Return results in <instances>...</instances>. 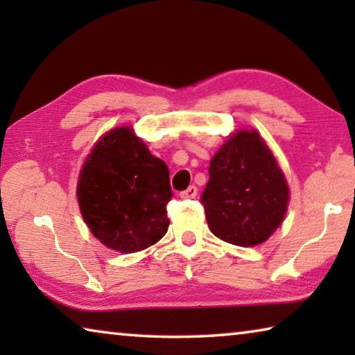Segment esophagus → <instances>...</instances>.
Returning <instances> with one entry per match:
<instances>
[{"label": "esophagus", "instance_id": "1", "mask_svg": "<svg viewBox=\"0 0 355 355\" xmlns=\"http://www.w3.org/2000/svg\"><path fill=\"white\" fill-rule=\"evenodd\" d=\"M196 196H197V188H196V186H189L188 189H184V191L180 192V197H182V199H194Z\"/></svg>", "mask_w": 355, "mask_h": 355}]
</instances>
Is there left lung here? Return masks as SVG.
Masks as SVG:
<instances>
[{
    "instance_id": "left-lung-1",
    "label": "left lung",
    "mask_w": 355,
    "mask_h": 355,
    "mask_svg": "<svg viewBox=\"0 0 355 355\" xmlns=\"http://www.w3.org/2000/svg\"><path fill=\"white\" fill-rule=\"evenodd\" d=\"M202 203L213 235L241 248L266 241L282 224L290 191L284 172L255 130H239L209 163Z\"/></svg>"
}]
</instances>
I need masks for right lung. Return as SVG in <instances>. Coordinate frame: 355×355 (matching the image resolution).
<instances>
[{
    "mask_svg": "<svg viewBox=\"0 0 355 355\" xmlns=\"http://www.w3.org/2000/svg\"><path fill=\"white\" fill-rule=\"evenodd\" d=\"M76 196L92 235L122 254L147 249L169 227V169L130 127L114 128L95 144Z\"/></svg>",
    "mask_w": 355,
    "mask_h": 355,
    "instance_id": "1",
    "label": "right lung"
}]
</instances>
